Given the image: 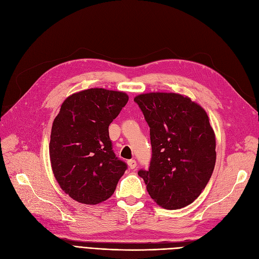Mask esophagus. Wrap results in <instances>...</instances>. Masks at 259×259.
Masks as SVG:
<instances>
[{
  "label": "esophagus",
  "mask_w": 259,
  "mask_h": 259,
  "mask_svg": "<svg viewBox=\"0 0 259 259\" xmlns=\"http://www.w3.org/2000/svg\"><path fill=\"white\" fill-rule=\"evenodd\" d=\"M127 164H128V167H130V169H135V167H136V165H137V162L135 161V160L134 159H131V160H128V161H127Z\"/></svg>",
  "instance_id": "esophagus-1"
}]
</instances>
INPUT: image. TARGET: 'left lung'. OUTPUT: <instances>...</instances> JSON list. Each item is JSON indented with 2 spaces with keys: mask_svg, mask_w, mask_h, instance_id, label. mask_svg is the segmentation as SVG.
Here are the masks:
<instances>
[{
  "mask_svg": "<svg viewBox=\"0 0 259 259\" xmlns=\"http://www.w3.org/2000/svg\"><path fill=\"white\" fill-rule=\"evenodd\" d=\"M134 101L150 127V166L138 171L150 197L170 210L192 204L215 163V136L206 111L172 93L143 94Z\"/></svg>",
  "mask_w": 259,
  "mask_h": 259,
  "instance_id": "1",
  "label": "left lung"
}]
</instances>
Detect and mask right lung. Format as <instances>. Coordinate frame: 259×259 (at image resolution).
<instances>
[{"mask_svg":"<svg viewBox=\"0 0 259 259\" xmlns=\"http://www.w3.org/2000/svg\"><path fill=\"white\" fill-rule=\"evenodd\" d=\"M127 101L125 93L92 88L62 103L49 151L55 180L74 200L86 205L107 200L127 169L109 136V125Z\"/></svg>","mask_w":259,"mask_h":259,"instance_id":"obj_1","label":"right lung"}]
</instances>
